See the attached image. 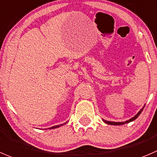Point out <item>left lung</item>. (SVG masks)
Masks as SVG:
<instances>
[{
    "mask_svg": "<svg viewBox=\"0 0 157 157\" xmlns=\"http://www.w3.org/2000/svg\"><path fill=\"white\" fill-rule=\"evenodd\" d=\"M143 108H144V107H143ZM143 108L142 109H140V111L139 112V113H137V114L134 117H132V119H129V120L126 121V122H111V121H106V120H104V119H102V120H103L104 122H105V123H107V124H109V125H114V126H120V125H123V124H125V123H128V122H132V121L135 120L136 119H137V118H138V116H140V114H141V113H142V111H143Z\"/></svg>",
    "mask_w": 157,
    "mask_h": 157,
    "instance_id": "8db88e82",
    "label": "left lung"
}]
</instances>
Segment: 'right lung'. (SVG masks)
<instances>
[{"instance_id":"obj_1","label":"right lung","mask_w":157,"mask_h":157,"mask_svg":"<svg viewBox=\"0 0 157 157\" xmlns=\"http://www.w3.org/2000/svg\"><path fill=\"white\" fill-rule=\"evenodd\" d=\"M64 124H65V123H64ZM64 124H61V125H59V126H52V128H49V129H55V128H59V126H63Z\"/></svg>"}]
</instances>
